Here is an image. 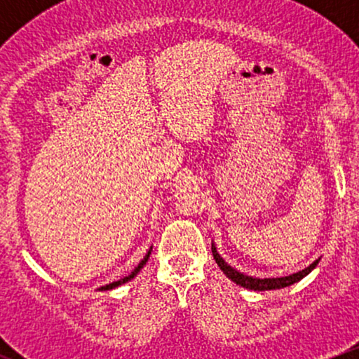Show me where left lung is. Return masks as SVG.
Here are the masks:
<instances>
[{
  "label": "left lung",
  "instance_id": "obj_1",
  "mask_svg": "<svg viewBox=\"0 0 359 359\" xmlns=\"http://www.w3.org/2000/svg\"><path fill=\"white\" fill-rule=\"evenodd\" d=\"M212 250V257L216 259L217 266L222 270V273L226 275L228 278H231L236 285H241L245 288H250V290H277V288H283V287H288V285H294V283H297L299 280H302L306 275L311 273L312 270L316 269L317 263H319V259H316L312 265H309L307 269H304L302 271H297V273H292L288 275V277H278V278H255V277H250V275H245L241 273V271H238L236 269H233L231 265H228V263L224 262V259L221 258V255L217 253L216 246H211Z\"/></svg>",
  "mask_w": 359,
  "mask_h": 359
}]
</instances>
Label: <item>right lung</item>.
Listing matches in <instances>:
<instances>
[{
  "instance_id": "add662e5",
  "label": "right lung",
  "mask_w": 359,
  "mask_h": 359,
  "mask_svg": "<svg viewBox=\"0 0 359 359\" xmlns=\"http://www.w3.org/2000/svg\"><path fill=\"white\" fill-rule=\"evenodd\" d=\"M150 253H151V248L148 250V253L145 255V258L142 259V262L138 263V266L137 269H135L133 271H131L130 275H128V277H125V278H119L118 282H113V283H108V285H104V287H101V290H111V288H116V287H119V285H123V283H126V282H130L131 278H135L138 275V271L143 269V265H145V263L148 262V258H150Z\"/></svg>"
}]
</instances>
